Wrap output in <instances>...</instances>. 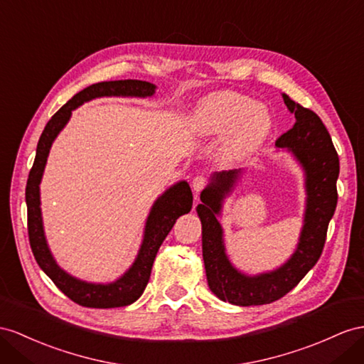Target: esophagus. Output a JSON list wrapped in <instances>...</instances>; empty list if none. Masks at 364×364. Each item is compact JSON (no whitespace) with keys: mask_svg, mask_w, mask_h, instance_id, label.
<instances>
[{"mask_svg":"<svg viewBox=\"0 0 364 364\" xmlns=\"http://www.w3.org/2000/svg\"><path fill=\"white\" fill-rule=\"evenodd\" d=\"M206 184H208V181H206V178H204V176H201V175L195 176V178L192 180V189H193L195 195H198L204 188H206Z\"/></svg>","mask_w":364,"mask_h":364,"instance_id":"obj_1","label":"esophagus"}]
</instances>
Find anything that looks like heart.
<instances>
[{
	"instance_id": "heart-1",
	"label": "heart",
	"mask_w": 364,
	"mask_h": 364,
	"mask_svg": "<svg viewBox=\"0 0 364 364\" xmlns=\"http://www.w3.org/2000/svg\"><path fill=\"white\" fill-rule=\"evenodd\" d=\"M189 134L200 139L218 138L220 160L235 166L249 160L272 130V117L262 102L243 93L215 92L193 107L188 119Z\"/></svg>"
}]
</instances>
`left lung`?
<instances>
[{"instance_id": "8db88e82", "label": "left lung", "mask_w": 364, "mask_h": 364, "mask_svg": "<svg viewBox=\"0 0 364 364\" xmlns=\"http://www.w3.org/2000/svg\"><path fill=\"white\" fill-rule=\"evenodd\" d=\"M283 100L295 117V124L277 139L275 146L286 149L303 169L306 192L303 228L294 254L274 271L255 275L241 272L230 263L220 218L225 200L235 191L245 171L212 173L197 206L209 289L221 301L235 306L269 304L292 291L318 262L337 208L340 161L328 129L315 112L300 106L286 93Z\"/></svg>"}]
</instances>
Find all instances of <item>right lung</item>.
Listing matches in <instances>:
<instances>
[{
    "instance_id": "right-lung-1",
    "label": "right lung",
    "mask_w": 364,
    "mask_h": 364,
    "mask_svg": "<svg viewBox=\"0 0 364 364\" xmlns=\"http://www.w3.org/2000/svg\"><path fill=\"white\" fill-rule=\"evenodd\" d=\"M156 86L149 81L141 80H119L97 82L73 95L49 123L46 124L36 146L35 161L27 178L26 186V204H27V230H29V241L36 263L43 269L60 291L75 301L86 307H97V309H109V307L129 306L136 301L149 283L154 259L158 249L163 245L164 238L173 228L175 221L192 209V191L188 181H178L166 189L152 204L149 212L141 246L138 254L127 271L110 283H90L70 275L57 263L53 258L50 247L44 234L43 215H41V197L40 184L43 180L44 167L48 163V156L55 138L69 123L72 112L85 102L102 98V97H129V98H152L155 95Z\"/></svg>"
}]
</instances>
